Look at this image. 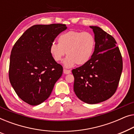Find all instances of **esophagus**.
<instances>
[{
	"label": "esophagus",
	"mask_w": 134,
	"mask_h": 134,
	"mask_svg": "<svg viewBox=\"0 0 134 134\" xmlns=\"http://www.w3.org/2000/svg\"><path fill=\"white\" fill-rule=\"evenodd\" d=\"M63 72H64V74H70V73L71 72V70H68V69H64Z\"/></svg>",
	"instance_id": "1"
}]
</instances>
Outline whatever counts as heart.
<instances>
[{"label": "heart", "mask_w": 134, "mask_h": 134, "mask_svg": "<svg viewBox=\"0 0 134 134\" xmlns=\"http://www.w3.org/2000/svg\"><path fill=\"white\" fill-rule=\"evenodd\" d=\"M58 43H52L49 52L56 62H61L66 53L68 57L63 62L65 68H72L77 64L83 65L90 60L96 47L94 36L89 32L69 30L60 35Z\"/></svg>", "instance_id": "obj_1"}]
</instances>
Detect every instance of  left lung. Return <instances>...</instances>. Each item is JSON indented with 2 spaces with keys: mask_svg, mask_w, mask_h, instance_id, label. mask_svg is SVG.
Segmentation results:
<instances>
[{
  "mask_svg": "<svg viewBox=\"0 0 134 134\" xmlns=\"http://www.w3.org/2000/svg\"><path fill=\"white\" fill-rule=\"evenodd\" d=\"M96 40L94 54L87 63L72 70L74 91L85 103L98 104L114 94L122 70V59L114 38L100 27L90 26Z\"/></svg>",
  "mask_w": 134,
  "mask_h": 134,
  "instance_id": "left-lung-1",
  "label": "left lung"
}]
</instances>
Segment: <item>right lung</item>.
Here are the masks:
<instances>
[{
	"label": "right lung",
	"instance_id": "add662e5",
	"mask_svg": "<svg viewBox=\"0 0 134 134\" xmlns=\"http://www.w3.org/2000/svg\"><path fill=\"white\" fill-rule=\"evenodd\" d=\"M67 27L62 24L35 25L27 29L11 52L9 79L18 96L31 105L50 96L63 67L54 60L49 46Z\"/></svg>",
	"mask_w": 134,
	"mask_h": 134
}]
</instances>
